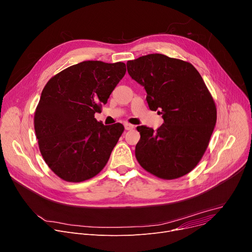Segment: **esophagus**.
Returning <instances> with one entry per match:
<instances>
[{"label":"esophagus","mask_w":252,"mask_h":252,"mask_svg":"<svg viewBox=\"0 0 252 252\" xmlns=\"http://www.w3.org/2000/svg\"><path fill=\"white\" fill-rule=\"evenodd\" d=\"M124 126H125V129H126V130H132V129H134V127H135L134 125L129 124V123H125Z\"/></svg>","instance_id":"1"}]
</instances>
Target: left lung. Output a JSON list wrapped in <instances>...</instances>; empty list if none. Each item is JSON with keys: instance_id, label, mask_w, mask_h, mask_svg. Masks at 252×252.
<instances>
[{"instance_id": "8db88e82", "label": "left lung", "mask_w": 252, "mask_h": 252, "mask_svg": "<svg viewBox=\"0 0 252 252\" xmlns=\"http://www.w3.org/2000/svg\"><path fill=\"white\" fill-rule=\"evenodd\" d=\"M133 80L144 87L149 109L160 110L164 123L137 127L139 164L162 180L186 176L197 166L217 121L215 101L199 71L188 62L154 53L127 63Z\"/></svg>"}]
</instances>
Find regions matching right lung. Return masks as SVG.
<instances>
[{
    "instance_id": "add662e5",
    "label": "right lung",
    "mask_w": 252,
    "mask_h": 252,
    "mask_svg": "<svg viewBox=\"0 0 252 252\" xmlns=\"http://www.w3.org/2000/svg\"><path fill=\"white\" fill-rule=\"evenodd\" d=\"M125 72L124 63L88 61L62 70L45 85L34 129L44 161L62 180H90L107 164L124 126H104L94 113L102 112Z\"/></svg>"
}]
</instances>
